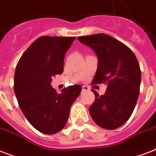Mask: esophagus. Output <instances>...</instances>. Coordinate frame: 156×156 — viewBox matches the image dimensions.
<instances>
[{"mask_svg": "<svg viewBox=\"0 0 156 156\" xmlns=\"http://www.w3.org/2000/svg\"><path fill=\"white\" fill-rule=\"evenodd\" d=\"M90 90V89H89V87H87V86H83L82 91H83V92H84V91H87V90Z\"/></svg>", "mask_w": 156, "mask_h": 156, "instance_id": "esophagus-1", "label": "esophagus"}]
</instances>
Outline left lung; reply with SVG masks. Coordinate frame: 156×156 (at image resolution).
Returning <instances> with one entry per match:
<instances>
[{"instance_id": "8db88e82", "label": "left lung", "mask_w": 156, "mask_h": 156, "mask_svg": "<svg viewBox=\"0 0 156 156\" xmlns=\"http://www.w3.org/2000/svg\"><path fill=\"white\" fill-rule=\"evenodd\" d=\"M98 56V67L92 84H107L105 94L95 90V100L90 107V116L101 128L115 129L126 123L137 104L141 70L132 50L106 34L78 37Z\"/></svg>"}]
</instances>
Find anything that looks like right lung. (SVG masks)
I'll return each mask as SVG.
<instances>
[{"mask_svg": "<svg viewBox=\"0 0 156 156\" xmlns=\"http://www.w3.org/2000/svg\"><path fill=\"white\" fill-rule=\"evenodd\" d=\"M75 37L42 36L21 56L14 73V93L21 110L41 133L53 134L68 121L71 105L82 87L69 86L56 93L52 78L63 73L65 54Z\"/></svg>", "mask_w": 156, "mask_h": 156, "instance_id": "obj_1", "label": "right lung"}]
</instances>
